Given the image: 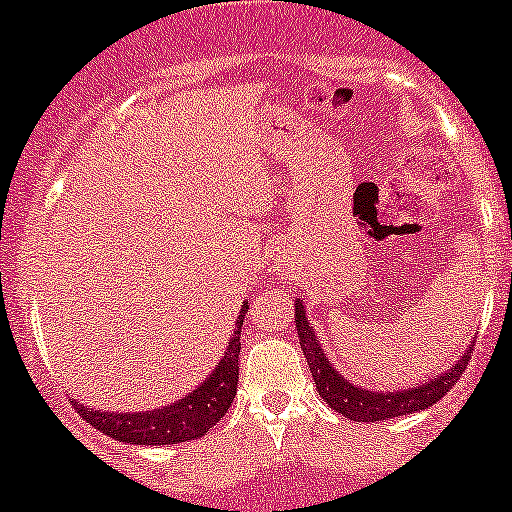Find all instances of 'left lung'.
<instances>
[{"label": "left lung", "mask_w": 512, "mask_h": 512, "mask_svg": "<svg viewBox=\"0 0 512 512\" xmlns=\"http://www.w3.org/2000/svg\"><path fill=\"white\" fill-rule=\"evenodd\" d=\"M296 327L301 334V349L305 358H308L310 373H313V385L320 392V397L330 404L332 409H337L339 414L346 416L351 421H385L395 419V416H407L411 411H424L438 402L440 397H445L455 387L457 380L462 378L464 368H467L469 358H472V344L464 351L460 361H455V366L448 368V373L436 375L431 383L409 387L402 392H373L363 390L346 383L337 368H332V363L327 361V354L322 351L320 342H317L315 332L310 330V322L305 317L303 303L296 301Z\"/></svg>", "instance_id": "left-lung-1"}]
</instances>
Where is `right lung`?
<instances>
[{
	"instance_id": "1",
	"label": "right lung",
	"mask_w": 512,
	"mask_h": 512,
	"mask_svg": "<svg viewBox=\"0 0 512 512\" xmlns=\"http://www.w3.org/2000/svg\"><path fill=\"white\" fill-rule=\"evenodd\" d=\"M248 303L240 308L236 332L228 342L226 356L216 366L214 373L204 380L197 390L154 411H132V414H115V411L88 409L72 399L76 414L105 436L129 445H173L190 443L202 438L211 426L223 419L238 390V366H240V330H243Z\"/></svg>"
}]
</instances>
